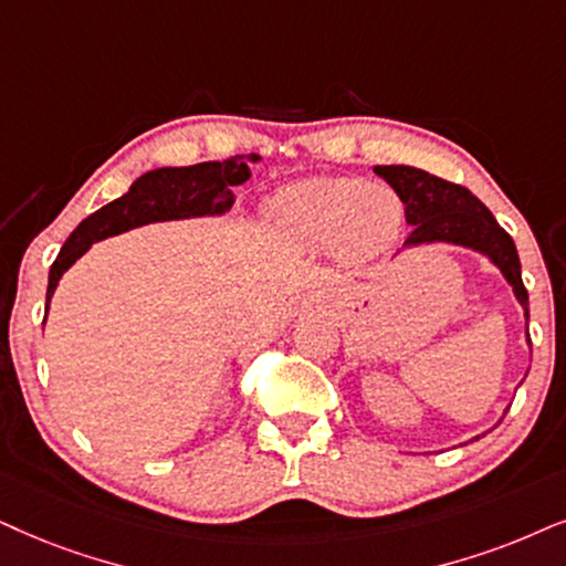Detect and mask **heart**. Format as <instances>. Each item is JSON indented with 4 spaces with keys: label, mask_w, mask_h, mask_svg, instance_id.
<instances>
[{
    "label": "heart",
    "mask_w": 566,
    "mask_h": 566,
    "mask_svg": "<svg viewBox=\"0 0 566 566\" xmlns=\"http://www.w3.org/2000/svg\"><path fill=\"white\" fill-rule=\"evenodd\" d=\"M276 224L311 248L336 245L353 261H368L395 245L405 221L402 198L386 185L360 180H305L279 192Z\"/></svg>",
    "instance_id": "1"
}]
</instances>
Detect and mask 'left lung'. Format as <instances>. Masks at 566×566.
<instances>
[{"label": "left lung", "mask_w": 566, "mask_h": 566, "mask_svg": "<svg viewBox=\"0 0 566 566\" xmlns=\"http://www.w3.org/2000/svg\"><path fill=\"white\" fill-rule=\"evenodd\" d=\"M378 177L395 188V192L405 203V219L412 227L405 248L433 245V242H449V245H462L475 250L489 259L493 266L502 271L517 303L527 313V290L522 284L520 255L514 240L506 234L493 213L478 200L473 192L462 185L447 182L441 177L428 175L418 167H405V164H389V167H374ZM531 345V339H527ZM481 439V436H475Z\"/></svg>", "instance_id": "obj_1"}]
</instances>
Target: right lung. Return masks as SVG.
Segmentation results:
<instances>
[{
	"instance_id": "1",
	"label": "right lung",
	"mask_w": 566,
	"mask_h": 566,
	"mask_svg": "<svg viewBox=\"0 0 566 566\" xmlns=\"http://www.w3.org/2000/svg\"><path fill=\"white\" fill-rule=\"evenodd\" d=\"M259 161V156H232L224 161H203L192 167H161L140 175L123 198L112 200L83 219L64 242L60 255L49 271L46 313L52 295L64 271L81 259L93 242L114 238L135 227L151 221L190 219V217H221L232 209L234 185L250 180L248 164ZM46 321V318H44Z\"/></svg>"
}]
</instances>
